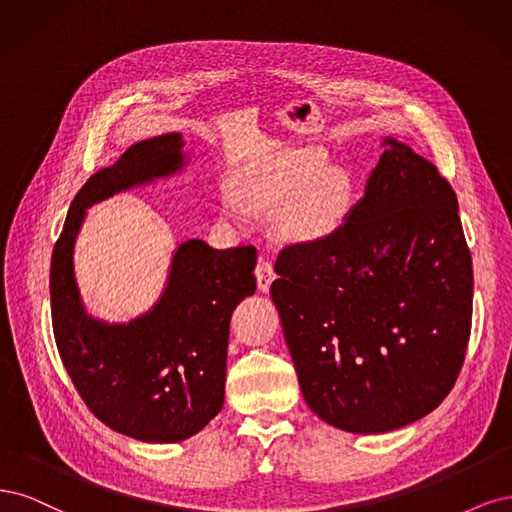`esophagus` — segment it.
I'll list each match as a JSON object with an SVG mask.
<instances>
[{
  "instance_id": "esophagus-1",
  "label": "esophagus",
  "mask_w": 512,
  "mask_h": 512,
  "mask_svg": "<svg viewBox=\"0 0 512 512\" xmlns=\"http://www.w3.org/2000/svg\"><path fill=\"white\" fill-rule=\"evenodd\" d=\"M255 276H257V287H259V291H270V285H272V280L276 278V272H274V266H272V261H268V259H259L257 261V268H255Z\"/></svg>"
}]
</instances>
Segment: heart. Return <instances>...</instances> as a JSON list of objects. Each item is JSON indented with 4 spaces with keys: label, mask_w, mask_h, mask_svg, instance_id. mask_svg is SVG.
<instances>
[{
    "label": "heart",
    "mask_w": 512,
    "mask_h": 512,
    "mask_svg": "<svg viewBox=\"0 0 512 512\" xmlns=\"http://www.w3.org/2000/svg\"><path fill=\"white\" fill-rule=\"evenodd\" d=\"M238 191L253 210H274L293 196L280 217V232L302 242L332 236L353 208L351 176L344 170H323V161L312 153L261 163L242 174Z\"/></svg>",
    "instance_id": "obj_1"
}]
</instances>
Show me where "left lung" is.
Here are the masks:
<instances>
[{
	"instance_id": "obj_1",
	"label": "left lung",
	"mask_w": 512,
	"mask_h": 512,
	"mask_svg": "<svg viewBox=\"0 0 512 512\" xmlns=\"http://www.w3.org/2000/svg\"><path fill=\"white\" fill-rule=\"evenodd\" d=\"M383 146L340 229L285 246L270 287L306 404L353 434L430 415L457 381L472 327L457 195L410 146Z\"/></svg>"
}]
</instances>
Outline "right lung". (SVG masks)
Returning <instances> with one entry per match:
<instances>
[{
    "label": "right lung",
    "mask_w": 512,
    "mask_h": 512,
    "mask_svg": "<svg viewBox=\"0 0 512 512\" xmlns=\"http://www.w3.org/2000/svg\"><path fill=\"white\" fill-rule=\"evenodd\" d=\"M183 146L180 134L142 140L95 172L74 197L51 261L55 340L80 398L110 430L159 444L191 438L223 408L229 319L255 293V246L183 242L157 304L129 323H106L82 304L74 242L91 204L183 170Z\"/></svg>",
    "instance_id": "add662e5"
}]
</instances>
